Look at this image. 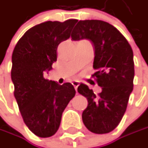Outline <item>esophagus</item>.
<instances>
[{"instance_id": "obj_1", "label": "esophagus", "mask_w": 148, "mask_h": 148, "mask_svg": "<svg viewBox=\"0 0 148 148\" xmlns=\"http://www.w3.org/2000/svg\"><path fill=\"white\" fill-rule=\"evenodd\" d=\"M71 84L74 86V88H75V89H76V91L77 90V88H78V86H79V82L78 81H72L71 82Z\"/></svg>"}]
</instances>
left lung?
<instances>
[{
  "label": "left lung",
  "mask_w": 148,
  "mask_h": 148,
  "mask_svg": "<svg viewBox=\"0 0 148 148\" xmlns=\"http://www.w3.org/2000/svg\"><path fill=\"white\" fill-rule=\"evenodd\" d=\"M71 39L92 42L95 51L93 68L97 71L92 76L102 88L99 95L85 84L77 88L88 99V107L82 115L83 124L93 133H109L121 121L133 90L132 49L116 27L101 20L79 21Z\"/></svg>",
  "instance_id": "1"
}]
</instances>
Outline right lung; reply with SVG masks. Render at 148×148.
I'll list each match as a JSON object with an SVG mask.
<instances>
[{"label":"right lung","instance_id":"obj_1","mask_svg":"<svg viewBox=\"0 0 148 148\" xmlns=\"http://www.w3.org/2000/svg\"><path fill=\"white\" fill-rule=\"evenodd\" d=\"M77 22L47 21L35 25L18 40L12 53L14 96L24 123L39 137L56 134L63 111L76 94L71 83L60 85L45 79L44 74L52 69L58 45L70 38Z\"/></svg>","mask_w":148,"mask_h":148}]
</instances>
